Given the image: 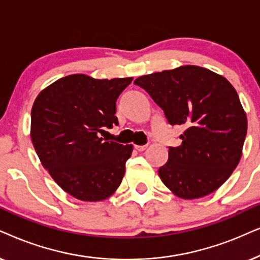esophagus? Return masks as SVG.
Segmentation results:
<instances>
[{"label":"esophagus","instance_id":"34e87169","mask_svg":"<svg viewBox=\"0 0 260 260\" xmlns=\"http://www.w3.org/2000/svg\"><path fill=\"white\" fill-rule=\"evenodd\" d=\"M136 150L137 151H139V152H143V151H145L147 148V145H136Z\"/></svg>","mask_w":260,"mask_h":260}]
</instances>
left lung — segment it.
<instances>
[{"label": "left lung", "mask_w": 260, "mask_h": 260, "mask_svg": "<svg viewBox=\"0 0 260 260\" xmlns=\"http://www.w3.org/2000/svg\"><path fill=\"white\" fill-rule=\"evenodd\" d=\"M134 84L146 90L170 124L182 126V143L169 148L158 175L183 200L205 197L230 178L243 154L246 113L223 76L197 65L144 75Z\"/></svg>", "instance_id": "8db88e82"}]
</instances>
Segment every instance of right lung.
Here are the masks:
<instances>
[{
    "mask_svg": "<svg viewBox=\"0 0 260 260\" xmlns=\"http://www.w3.org/2000/svg\"><path fill=\"white\" fill-rule=\"evenodd\" d=\"M133 77L69 75L41 90L30 113V139L53 181L75 199H108L122 182L133 145L100 137L117 124L116 100Z\"/></svg>",
    "mask_w": 260,
    "mask_h": 260,
    "instance_id": "1",
    "label": "right lung"
}]
</instances>
